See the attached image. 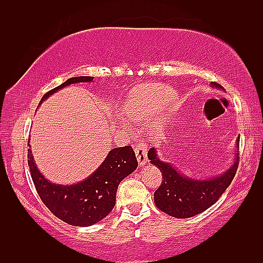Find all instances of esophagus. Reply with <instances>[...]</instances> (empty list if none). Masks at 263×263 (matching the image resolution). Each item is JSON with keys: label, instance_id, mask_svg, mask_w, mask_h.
I'll use <instances>...</instances> for the list:
<instances>
[{"label": "esophagus", "instance_id": "esophagus-1", "mask_svg": "<svg viewBox=\"0 0 263 263\" xmlns=\"http://www.w3.org/2000/svg\"><path fill=\"white\" fill-rule=\"evenodd\" d=\"M136 156H137L139 166H144V164L148 162V152H146V145L145 143H138L135 148Z\"/></svg>", "mask_w": 263, "mask_h": 263}]
</instances>
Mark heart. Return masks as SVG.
Returning a JSON list of instances; mask_svg holds the SVG:
<instances>
[{"instance_id": "b5f03b06", "label": "heart", "mask_w": 263, "mask_h": 263, "mask_svg": "<svg viewBox=\"0 0 263 263\" xmlns=\"http://www.w3.org/2000/svg\"><path fill=\"white\" fill-rule=\"evenodd\" d=\"M136 101V102H137V100H135ZM128 113L129 114H131L132 115V117H134V118H137V113H136V111H135V106L134 107H132L131 108V109H129V111H128Z\"/></svg>"}]
</instances>
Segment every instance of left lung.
Returning a JSON list of instances; mask_svg holds the SVG:
<instances>
[{
    "instance_id": "8db88e82",
    "label": "left lung",
    "mask_w": 263,
    "mask_h": 263,
    "mask_svg": "<svg viewBox=\"0 0 263 263\" xmlns=\"http://www.w3.org/2000/svg\"><path fill=\"white\" fill-rule=\"evenodd\" d=\"M212 86L223 89L220 84L214 82L212 83ZM237 144L238 152L233 166L220 177L205 180L183 177L170 163L161 161L156 155L155 149H150L148 153L150 162L159 168L163 178L162 183L154 194L156 207L166 214L179 219L191 218L212 207L230 186L236 176L239 163V139Z\"/></svg>"
}]
</instances>
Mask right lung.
I'll return each mask as SVG.
<instances>
[{
	"instance_id": "1",
	"label": "right lung",
	"mask_w": 263,
	"mask_h": 263,
	"mask_svg": "<svg viewBox=\"0 0 263 263\" xmlns=\"http://www.w3.org/2000/svg\"><path fill=\"white\" fill-rule=\"evenodd\" d=\"M92 79V77L69 78L44 93L40 104L69 84L86 83ZM27 163L37 194L45 207L64 222L80 227L93 225L109 214L114 208L119 184L138 166L132 146H121L110 150L102 164L85 180L74 185H59L51 184L42 176L30 149L27 150Z\"/></svg>"
}]
</instances>
